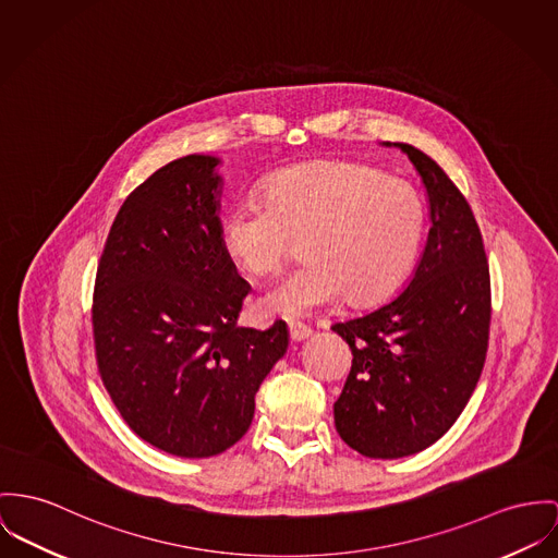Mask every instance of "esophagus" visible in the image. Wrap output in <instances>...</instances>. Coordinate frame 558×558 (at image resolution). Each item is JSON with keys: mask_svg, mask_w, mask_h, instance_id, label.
<instances>
[{"mask_svg": "<svg viewBox=\"0 0 558 558\" xmlns=\"http://www.w3.org/2000/svg\"><path fill=\"white\" fill-rule=\"evenodd\" d=\"M289 336H291L293 342H301V340H305V338L312 336V329L305 327V325H301V323L291 320V323H289Z\"/></svg>", "mask_w": 558, "mask_h": 558, "instance_id": "obj_1", "label": "esophagus"}]
</instances>
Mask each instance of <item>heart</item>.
<instances>
[{"mask_svg":"<svg viewBox=\"0 0 558 558\" xmlns=\"http://www.w3.org/2000/svg\"><path fill=\"white\" fill-rule=\"evenodd\" d=\"M425 210L414 189L348 161H316L271 175L260 204H238L220 220V244L240 269L276 271L303 242L307 263L258 298L265 314L298 318L333 305L376 303L418 255Z\"/></svg>","mask_w":558,"mask_h":558,"instance_id":"b5f03b06","label":"heart"}]
</instances>
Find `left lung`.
Wrapping results in <instances>:
<instances>
[{
  "label": "left lung",
  "mask_w": 558,
  "mask_h": 558,
  "mask_svg": "<svg viewBox=\"0 0 558 558\" xmlns=\"http://www.w3.org/2000/svg\"><path fill=\"white\" fill-rule=\"evenodd\" d=\"M395 146L416 168L430 229L401 293L331 329L352 350L333 403L343 441L369 459H401L454 425L480 380L490 325V278L472 208L423 150Z\"/></svg>",
  "instance_id": "1"
}]
</instances>
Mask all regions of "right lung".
<instances>
[{
	"label": "right lung",
	"mask_w": 558,
	"mask_h": 558,
	"mask_svg": "<svg viewBox=\"0 0 558 558\" xmlns=\"http://www.w3.org/2000/svg\"><path fill=\"white\" fill-rule=\"evenodd\" d=\"M220 159L186 155L142 182L106 240L93 293L97 367L129 429L182 459L225 452L289 348L235 320L251 284L220 244Z\"/></svg>",
	"instance_id": "1"
}]
</instances>
